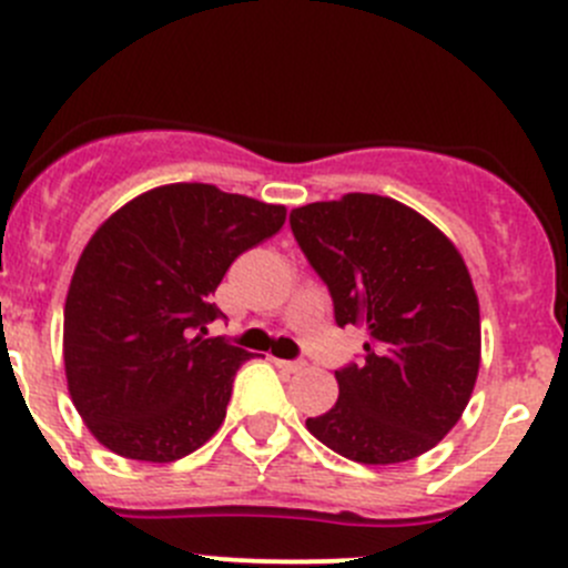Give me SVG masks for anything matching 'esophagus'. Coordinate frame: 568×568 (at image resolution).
Here are the masks:
<instances>
[{"mask_svg":"<svg viewBox=\"0 0 568 568\" xmlns=\"http://www.w3.org/2000/svg\"><path fill=\"white\" fill-rule=\"evenodd\" d=\"M274 365L285 371V374H296V371L305 368V359H274Z\"/></svg>","mask_w":568,"mask_h":568,"instance_id":"obj_1","label":"esophagus"}]
</instances>
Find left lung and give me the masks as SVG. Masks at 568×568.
<instances>
[{
	"mask_svg": "<svg viewBox=\"0 0 568 568\" xmlns=\"http://www.w3.org/2000/svg\"><path fill=\"white\" fill-rule=\"evenodd\" d=\"M291 231L329 288L337 326L368 329L335 371L337 400L307 432L359 464L432 450L459 423L480 365V313L459 250L426 216L354 192L291 211Z\"/></svg>",
	"mask_w": 568,
	"mask_h": 568,
	"instance_id": "obj_1",
	"label": "left lung"
}]
</instances>
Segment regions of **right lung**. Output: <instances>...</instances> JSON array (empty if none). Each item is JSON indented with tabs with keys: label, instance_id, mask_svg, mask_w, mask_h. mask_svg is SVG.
<instances>
[{
	"label": "right lung",
	"instance_id": "right-lung-1",
	"mask_svg": "<svg viewBox=\"0 0 568 568\" xmlns=\"http://www.w3.org/2000/svg\"><path fill=\"white\" fill-rule=\"evenodd\" d=\"M285 222V205L170 183L140 194L93 233L65 300L73 406L112 454L175 462L225 420L233 376L252 357L205 326L231 263Z\"/></svg>",
	"mask_w": 568,
	"mask_h": 568
}]
</instances>
